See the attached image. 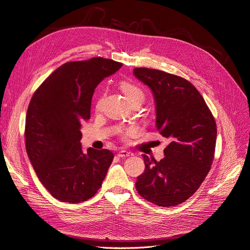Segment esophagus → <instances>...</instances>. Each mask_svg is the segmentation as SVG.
<instances>
[{
    "mask_svg": "<svg viewBox=\"0 0 250 250\" xmlns=\"http://www.w3.org/2000/svg\"><path fill=\"white\" fill-rule=\"evenodd\" d=\"M133 155H134L133 152H131V151H127V150H125V149L118 151V154H117V156H118L119 158H128V157H132Z\"/></svg>",
    "mask_w": 250,
    "mask_h": 250,
    "instance_id": "1",
    "label": "esophagus"
}]
</instances>
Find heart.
Segmentation results:
<instances>
[{"label": "heart", "mask_w": 250, "mask_h": 250, "mask_svg": "<svg viewBox=\"0 0 250 250\" xmlns=\"http://www.w3.org/2000/svg\"><path fill=\"white\" fill-rule=\"evenodd\" d=\"M120 88H122V90L125 93V98L130 103H133L134 101H143L144 93H143L141 88L139 86H137L136 84H134L130 81H123L122 83H120ZM100 102L98 103V107L100 104ZM136 132H137L136 128L131 126V127H126V128H123V130H120L119 135L122 136L124 139H127L128 137L133 136Z\"/></svg>", "instance_id": "1"}]
</instances>
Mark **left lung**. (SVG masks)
Here are the masks:
<instances>
[{
	"label": "left lung",
	"mask_w": 250,
	"mask_h": 250,
	"mask_svg": "<svg viewBox=\"0 0 250 250\" xmlns=\"http://www.w3.org/2000/svg\"><path fill=\"white\" fill-rule=\"evenodd\" d=\"M134 75L154 93L157 128L170 139L162 160L143 155L146 170L137 178L136 189L159 207L180 205L194 194L210 171L216 146L215 118L188 80L146 67L134 68Z\"/></svg>",
	"instance_id": "left-lung-1"
}]
</instances>
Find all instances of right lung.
I'll return each mask as SVG.
<instances>
[{
    "label": "right lung",
    "mask_w": 250,
    "mask_h": 250,
    "mask_svg": "<svg viewBox=\"0 0 250 250\" xmlns=\"http://www.w3.org/2000/svg\"><path fill=\"white\" fill-rule=\"evenodd\" d=\"M123 63L93 57L66 62L47 77L30 101L26 149L39 181L52 196L78 204L101 188L113 152L81 146V125L90 118L91 99L104 78Z\"/></svg>",
    "instance_id": "add662e5"
}]
</instances>
